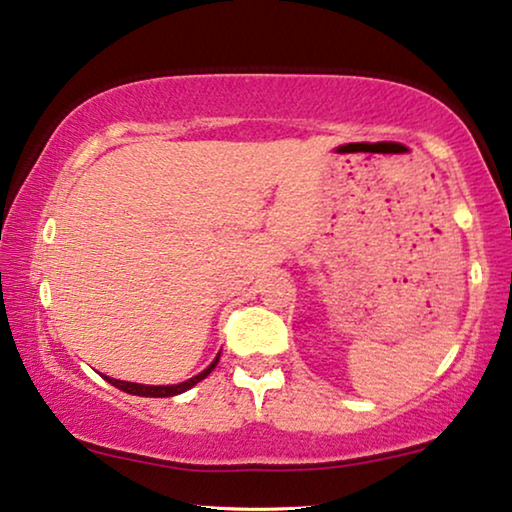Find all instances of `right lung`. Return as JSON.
I'll return each instance as SVG.
<instances>
[{
	"instance_id": "add662e5",
	"label": "right lung",
	"mask_w": 512,
	"mask_h": 512,
	"mask_svg": "<svg viewBox=\"0 0 512 512\" xmlns=\"http://www.w3.org/2000/svg\"><path fill=\"white\" fill-rule=\"evenodd\" d=\"M218 359H220V355L215 357L211 366L201 371L199 376H194V378L185 380V383H178V385H139V383H125V380H115V378H109V376H104V380H106V383H111L113 387H118V390H122V392L136 394V397H176V394H183V392L190 390V387L197 385L199 380H204L208 373L215 369Z\"/></svg>"
}]
</instances>
